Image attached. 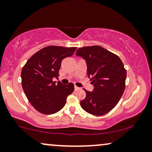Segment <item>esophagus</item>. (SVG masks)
<instances>
[{
  "label": "esophagus",
  "instance_id": "1",
  "mask_svg": "<svg viewBox=\"0 0 152 152\" xmlns=\"http://www.w3.org/2000/svg\"><path fill=\"white\" fill-rule=\"evenodd\" d=\"M74 89H75V91H78V90L80 89V88H78V87L76 86H74Z\"/></svg>",
  "mask_w": 152,
  "mask_h": 152
}]
</instances>
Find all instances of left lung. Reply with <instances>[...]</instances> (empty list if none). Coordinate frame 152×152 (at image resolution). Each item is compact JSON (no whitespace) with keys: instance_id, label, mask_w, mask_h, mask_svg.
<instances>
[{"instance_id":"left-lung-1","label":"left lung","mask_w":152,"mask_h":152,"mask_svg":"<svg viewBox=\"0 0 152 152\" xmlns=\"http://www.w3.org/2000/svg\"><path fill=\"white\" fill-rule=\"evenodd\" d=\"M76 56L84 58L87 75L94 88L86 91V98L81 101V108L88 114L102 116L111 111L123 95L126 70L119 57L102 46L79 48Z\"/></svg>"}]
</instances>
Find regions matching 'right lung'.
<instances>
[{
    "mask_svg": "<svg viewBox=\"0 0 152 152\" xmlns=\"http://www.w3.org/2000/svg\"><path fill=\"white\" fill-rule=\"evenodd\" d=\"M76 47L49 46L34 53L23 67L21 83L28 100L38 112L53 114L64 108L73 93L74 83L53 81L58 78L62 60L74 53Z\"/></svg>",
    "mask_w": 152,
    "mask_h": 152,
    "instance_id": "1",
    "label": "right lung"
}]
</instances>
